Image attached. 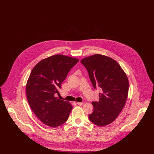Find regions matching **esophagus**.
I'll use <instances>...</instances> for the list:
<instances>
[{
  "label": "esophagus",
  "instance_id": "obj_1",
  "mask_svg": "<svg viewBox=\"0 0 154 154\" xmlns=\"http://www.w3.org/2000/svg\"><path fill=\"white\" fill-rule=\"evenodd\" d=\"M84 103H85V102H77V104L78 105H80V106L83 105Z\"/></svg>",
  "mask_w": 154,
  "mask_h": 154
}]
</instances>
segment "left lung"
<instances>
[{"label": "left lung", "instance_id": "left-lung-1", "mask_svg": "<svg viewBox=\"0 0 154 154\" xmlns=\"http://www.w3.org/2000/svg\"><path fill=\"white\" fill-rule=\"evenodd\" d=\"M88 71L94 88L99 87V102L92 103L94 111L89 115L94 124L104 126L112 123L122 110L128 95L129 81L117 61L109 57L95 54L81 60Z\"/></svg>", "mask_w": 154, "mask_h": 154}]
</instances>
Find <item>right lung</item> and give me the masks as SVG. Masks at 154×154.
<instances>
[{
	"label": "right lung",
	"mask_w": 154,
	"mask_h": 154,
	"mask_svg": "<svg viewBox=\"0 0 154 154\" xmlns=\"http://www.w3.org/2000/svg\"><path fill=\"white\" fill-rule=\"evenodd\" d=\"M79 61L66 55H54L40 61L31 71L26 86V97L31 109L44 124L55 128L67 120L73 107L55 95Z\"/></svg>",
	"instance_id": "obj_1"
}]
</instances>
